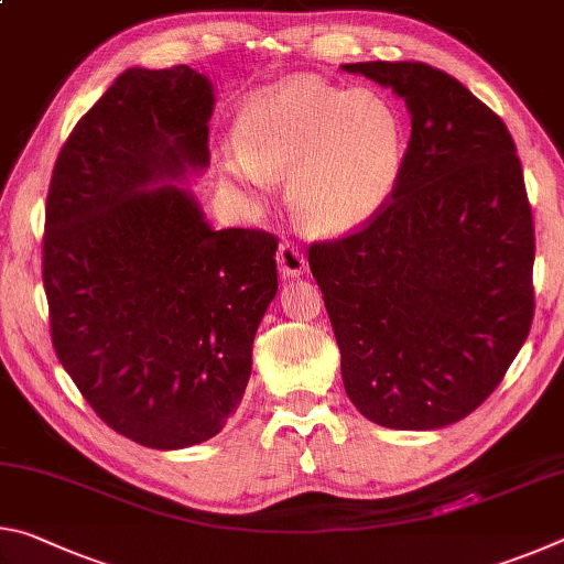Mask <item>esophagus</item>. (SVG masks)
Returning a JSON list of instances; mask_svg holds the SVG:
<instances>
[{
    "instance_id": "34e87169",
    "label": "esophagus",
    "mask_w": 564,
    "mask_h": 564,
    "mask_svg": "<svg viewBox=\"0 0 564 564\" xmlns=\"http://www.w3.org/2000/svg\"><path fill=\"white\" fill-rule=\"evenodd\" d=\"M275 261H279V271L283 273V279H295V275H303L305 269H308V261H305L301 248L293 243H281Z\"/></svg>"
}]
</instances>
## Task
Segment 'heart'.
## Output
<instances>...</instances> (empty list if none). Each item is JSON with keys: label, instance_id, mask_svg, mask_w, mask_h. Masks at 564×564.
Here are the masks:
<instances>
[{"label": "heart", "instance_id": "obj_1", "mask_svg": "<svg viewBox=\"0 0 564 564\" xmlns=\"http://www.w3.org/2000/svg\"><path fill=\"white\" fill-rule=\"evenodd\" d=\"M238 154L228 184L265 194L289 178V206L321 236L352 234L383 212L400 181L405 139L398 113L373 91L291 76L248 99L234 121Z\"/></svg>", "mask_w": 564, "mask_h": 564}]
</instances>
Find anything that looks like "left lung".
<instances>
[{"mask_svg": "<svg viewBox=\"0 0 564 564\" xmlns=\"http://www.w3.org/2000/svg\"><path fill=\"white\" fill-rule=\"evenodd\" d=\"M405 101L410 144L373 221L308 248L350 403L393 431H437L485 403L534 313L532 208L498 113L420 62H358Z\"/></svg>", "mask_w": 564, "mask_h": 564, "instance_id": "8db88e82", "label": "left lung"}]
</instances>
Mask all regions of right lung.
I'll return each instance as SVG.
<instances>
[{"instance_id": "right-lung-1", "label": "right lung", "mask_w": 564, "mask_h": 564, "mask_svg": "<svg viewBox=\"0 0 564 564\" xmlns=\"http://www.w3.org/2000/svg\"><path fill=\"white\" fill-rule=\"evenodd\" d=\"M214 104L186 64L131 66L74 127L46 196L56 358L111 431L154 451L224 431L279 291L275 236L216 231L186 186L212 159Z\"/></svg>"}]
</instances>
